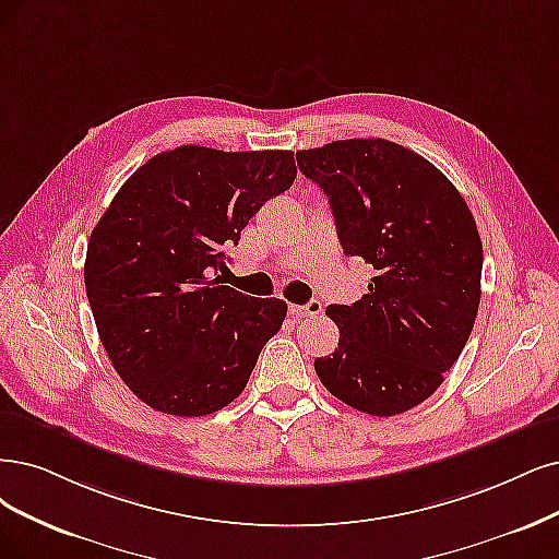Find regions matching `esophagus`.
I'll list each match as a JSON object with an SVG mask.
<instances>
[{
  "mask_svg": "<svg viewBox=\"0 0 559 559\" xmlns=\"http://www.w3.org/2000/svg\"><path fill=\"white\" fill-rule=\"evenodd\" d=\"M322 311H324V306L320 299H311L304 306H297V304L290 306V316H295V318H313V316H320Z\"/></svg>",
  "mask_w": 559,
  "mask_h": 559,
  "instance_id": "34e87169",
  "label": "esophagus"
}]
</instances>
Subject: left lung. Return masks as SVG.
<instances>
[{"label":"left lung","mask_w":559,"mask_h":559,"mask_svg":"<svg viewBox=\"0 0 559 559\" xmlns=\"http://www.w3.org/2000/svg\"><path fill=\"white\" fill-rule=\"evenodd\" d=\"M329 198L347 255L373 264L368 295L332 304L338 347L316 359L320 382L373 417L432 396L479 311L484 248L463 195L430 160L382 138L297 152Z\"/></svg>","instance_id":"1"}]
</instances>
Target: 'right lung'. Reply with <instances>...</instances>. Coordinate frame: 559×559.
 <instances>
[{
	"label": "right lung",
	"instance_id": "obj_1",
	"mask_svg": "<svg viewBox=\"0 0 559 559\" xmlns=\"http://www.w3.org/2000/svg\"><path fill=\"white\" fill-rule=\"evenodd\" d=\"M293 152L183 144L127 179L92 230L87 299L119 378L150 407L202 417L233 403L287 304L212 278L260 206L290 189Z\"/></svg>",
	"mask_w": 559,
	"mask_h": 559
}]
</instances>
